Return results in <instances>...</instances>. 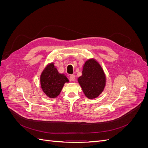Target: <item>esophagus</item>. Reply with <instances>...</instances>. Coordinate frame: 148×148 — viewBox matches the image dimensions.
Returning <instances> with one entry per match:
<instances>
[{
	"mask_svg": "<svg viewBox=\"0 0 148 148\" xmlns=\"http://www.w3.org/2000/svg\"><path fill=\"white\" fill-rule=\"evenodd\" d=\"M70 79L71 82H75V76L74 75H71L70 76Z\"/></svg>",
	"mask_w": 148,
	"mask_h": 148,
	"instance_id": "34e87169",
	"label": "esophagus"
}]
</instances>
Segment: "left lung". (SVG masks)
<instances>
[{
  "instance_id": "obj_1",
  "label": "left lung",
  "mask_w": 148,
  "mask_h": 148,
  "mask_svg": "<svg viewBox=\"0 0 148 148\" xmlns=\"http://www.w3.org/2000/svg\"><path fill=\"white\" fill-rule=\"evenodd\" d=\"M77 80L84 95L89 99L97 98L104 91L106 85L104 71L99 62L94 58L85 61L82 75Z\"/></svg>"
}]
</instances>
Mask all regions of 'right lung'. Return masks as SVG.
Segmentation results:
<instances>
[{"mask_svg":"<svg viewBox=\"0 0 148 148\" xmlns=\"http://www.w3.org/2000/svg\"><path fill=\"white\" fill-rule=\"evenodd\" d=\"M69 80L64 73L58 71L53 62L49 63L40 75V84L44 93L51 99L60 95L65 83Z\"/></svg>","mask_w":148,"mask_h":148,"instance_id":"add662e5","label":"right lung"}]
</instances>
